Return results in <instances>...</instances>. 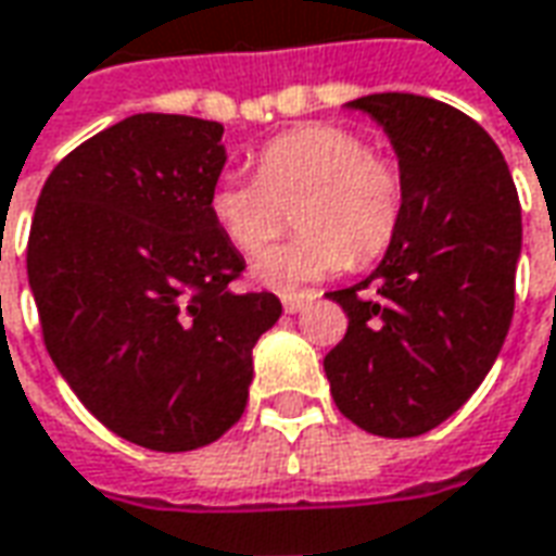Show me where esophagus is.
Masks as SVG:
<instances>
[{
	"instance_id": "obj_1",
	"label": "esophagus",
	"mask_w": 556,
	"mask_h": 556,
	"mask_svg": "<svg viewBox=\"0 0 556 556\" xmlns=\"http://www.w3.org/2000/svg\"><path fill=\"white\" fill-rule=\"evenodd\" d=\"M313 298H316L313 291H291V294H282V309L286 313H301Z\"/></svg>"
}]
</instances>
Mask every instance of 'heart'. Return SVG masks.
Listing matches in <instances>:
<instances>
[{
	"mask_svg": "<svg viewBox=\"0 0 556 556\" xmlns=\"http://www.w3.org/2000/svg\"><path fill=\"white\" fill-rule=\"evenodd\" d=\"M406 211V177L394 156L370 150L358 131L306 123L270 138L255 153V177H223L211 216L243 255H258L298 213L304 231L252 265V279L289 291L370 265L394 243Z\"/></svg>",
	"mask_w": 556,
	"mask_h": 556,
	"instance_id": "heart-1",
	"label": "heart"
}]
</instances>
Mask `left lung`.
Segmentation results:
<instances>
[{"instance_id": "1", "label": "left lung", "mask_w": 556, "mask_h": 556, "mask_svg": "<svg viewBox=\"0 0 556 556\" xmlns=\"http://www.w3.org/2000/svg\"><path fill=\"white\" fill-rule=\"evenodd\" d=\"M352 108L394 143L406 211L382 265L328 291L349 328L325 376L352 425L406 440L457 413L494 367L515 313L521 204L500 147L452 104L376 92Z\"/></svg>"}]
</instances>
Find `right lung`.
Wrapping results in <instances>:
<instances>
[{
  "label": "right lung",
  "instance_id": "add662e5",
  "mask_svg": "<svg viewBox=\"0 0 556 556\" xmlns=\"http://www.w3.org/2000/svg\"><path fill=\"white\" fill-rule=\"evenodd\" d=\"M223 126L135 114L75 147L38 195L26 270L77 400L153 452L211 445L247 409L252 345L282 313L231 291L247 262L211 216Z\"/></svg>",
  "mask_w": 556,
  "mask_h": 556
}]
</instances>
